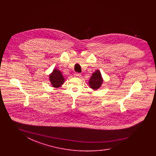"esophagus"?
<instances>
[{
	"instance_id": "34e87169",
	"label": "esophagus",
	"mask_w": 156,
	"mask_h": 156,
	"mask_svg": "<svg viewBox=\"0 0 156 156\" xmlns=\"http://www.w3.org/2000/svg\"><path fill=\"white\" fill-rule=\"evenodd\" d=\"M75 76H81V74L80 73H76L74 74Z\"/></svg>"
}]
</instances>
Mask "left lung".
<instances>
[{"mask_svg": "<svg viewBox=\"0 0 156 156\" xmlns=\"http://www.w3.org/2000/svg\"><path fill=\"white\" fill-rule=\"evenodd\" d=\"M102 78L101 76V73L99 71L97 70L92 75L91 78H90L89 81V84L91 88L97 90L100 88L102 83Z\"/></svg>", "mask_w": 156, "mask_h": 156, "instance_id": "obj_1", "label": "left lung"}]
</instances>
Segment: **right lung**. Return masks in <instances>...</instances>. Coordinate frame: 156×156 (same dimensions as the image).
Here are the masks:
<instances>
[{"label": "right lung", "mask_w": 156, "mask_h": 156, "mask_svg": "<svg viewBox=\"0 0 156 156\" xmlns=\"http://www.w3.org/2000/svg\"><path fill=\"white\" fill-rule=\"evenodd\" d=\"M65 79L64 78L61 73L57 69L53 70L51 74L50 75V81L52 87L58 88L63 84Z\"/></svg>", "instance_id": "add662e5"}]
</instances>
